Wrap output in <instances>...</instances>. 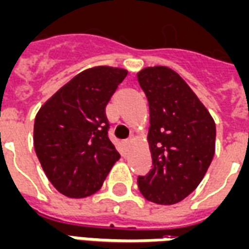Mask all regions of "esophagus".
Here are the masks:
<instances>
[{"label":"esophagus","mask_w":249,"mask_h":249,"mask_svg":"<svg viewBox=\"0 0 249 249\" xmlns=\"http://www.w3.org/2000/svg\"><path fill=\"white\" fill-rule=\"evenodd\" d=\"M132 138H134V135H131V136H130V138H127V139L124 140V144H126V145H128V144H130V143H131Z\"/></svg>","instance_id":"obj_1"}]
</instances>
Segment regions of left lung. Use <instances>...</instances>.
Masks as SVG:
<instances>
[{
    "label": "left lung",
    "mask_w": 249,
    "mask_h": 249,
    "mask_svg": "<svg viewBox=\"0 0 249 249\" xmlns=\"http://www.w3.org/2000/svg\"><path fill=\"white\" fill-rule=\"evenodd\" d=\"M149 107L152 168L138 176L145 199L175 205L197 188L215 149V123L188 84L167 67L138 73Z\"/></svg>",
    "instance_id": "1"
}]
</instances>
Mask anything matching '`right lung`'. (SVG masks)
Instances as JSON below:
<instances>
[{"label":"right lung","instance_id":"obj_1","mask_svg":"<svg viewBox=\"0 0 249 249\" xmlns=\"http://www.w3.org/2000/svg\"><path fill=\"white\" fill-rule=\"evenodd\" d=\"M127 71H84L43 105L34 123V147L48 180L69 198L96 193L121 155L109 139L105 107Z\"/></svg>","mask_w":249,"mask_h":249}]
</instances>
